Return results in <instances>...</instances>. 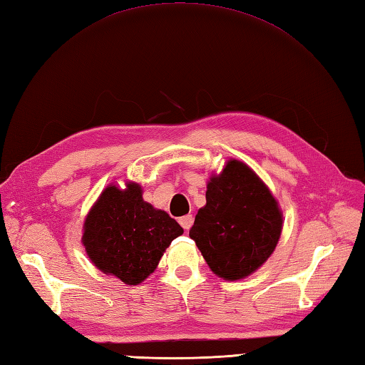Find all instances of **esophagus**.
Segmentation results:
<instances>
[{
  "label": "esophagus",
  "mask_w": 365,
  "mask_h": 365,
  "mask_svg": "<svg viewBox=\"0 0 365 365\" xmlns=\"http://www.w3.org/2000/svg\"><path fill=\"white\" fill-rule=\"evenodd\" d=\"M180 223H181V226H182L185 231H189L192 228V225H193V217L190 214L189 215H184V217L180 218Z\"/></svg>",
  "instance_id": "obj_1"
}]
</instances>
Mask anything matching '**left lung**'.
Returning <instances> with one entry per match:
<instances>
[{
	"instance_id": "1",
	"label": "left lung",
	"mask_w": 365,
	"mask_h": 365,
	"mask_svg": "<svg viewBox=\"0 0 365 365\" xmlns=\"http://www.w3.org/2000/svg\"><path fill=\"white\" fill-rule=\"evenodd\" d=\"M281 230L282 212L269 187L244 162L230 159L210 176L189 236L217 277L236 281L272 256Z\"/></svg>"
}]
</instances>
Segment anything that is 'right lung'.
<instances>
[{"label": "right lung", "instance_id": "add662e5", "mask_svg": "<svg viewBox=\"0 0 365 365\" xmlns=\"http://www.w3.org/2000/svg\"><path fill=\"white\" fill-rule=\"evenodd\" d=\"M182 232L165 210L143 201L139 184L128 182L126 189L110 184L86 217L83 245L96 269L137 286Z\"/></svg>", "mask_w": 365, "mask_h": 365}]
</instances>
